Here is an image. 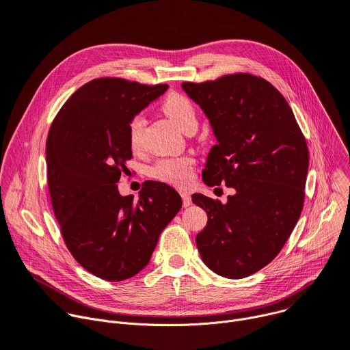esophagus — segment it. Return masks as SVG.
<instances>
[{
	"label": "esophagus",
	"mask_w": 350,
	"mask_h": 350,
	"mask_svg": "<svg viewBox=\"0 0 350 350\" xmlns=\"http://www.w3.org/2000/svg\"><path fill=\"white\" fill-rule=\"evenodd\" d=\"M180 196H182V200H183V207H189L191 204V198L187 191L182 190L180 191Z\"/></svg>",
	"instance_id": "obj_1"
}]
</instances>
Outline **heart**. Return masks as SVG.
I'll return each instance as SVG.
<instances>
[{
	"instance_id": "b5f03b06",
	"label": "heart",
	"mask_w": 350,
	"mask_h": 350,
	"mask_svg": "<svg viewBox=\"0 0 350 350\" xmlns=\"http://www.w3.org/2000/svg\"><path fill=\"white\" fill-rule=\"evenodd\" d=\"M161 111L168 116L170 121L179 129L185 131L189 126H196V109L187 97L180 93L170 92L161 101ZM144 131V120L142 115H135L128 124V142L132 150H137L142 144ZM193 161L189 155L182 157L164 159L155 163L147 170V174L161 182H167L176 186L187 185L191 179Z\"/></svg>"
}]
</instances>
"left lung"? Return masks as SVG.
<instances>
[{"mask_svg": "<svg viewBox=\"0 0 350 350\" xmlns=\"http://www.w3.org/2000/svg\"><path fill=\"white\" fill-rule=\"evenodd\" d=\"M208 118L217 144L203 180L235 189L225 204L200 193L191 202L208 217L196 243L215 274L241 280L273 261L300 217L308 170L306 139L284 96L262 77L225 75L182 83Z\"/></svg>", "mask_w": 350, "mask_h": 350, "instance_id": "8db88e82", "label": "left lung"}]
</instances>
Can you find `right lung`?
Wrapping results in <instances>:
<instances>
[{"instance_id":"add662e5","label":"right lung","mask_w":350,"mask_h":350,"mask_svg":"<svg viewBox=\"0 0 350 350\" xmlns=\"http://www.w3.org/2000/svg\"><path fill=\"white\" fill-rule=\"evenodd\" d=\"M168 89L100 77L62 105L47 137V180L61 234L75 260L93 275L116 282L148 264L163 229L182 207L178 191L148 180L121 196L120 178L132 159L128 124Z\"/></svg>"}]
</instances>
